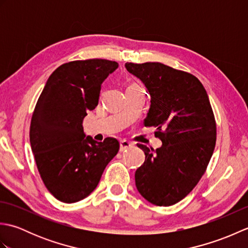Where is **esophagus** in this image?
Here are the masks:
<instances>
[{
  "label": "esophagus",
  "mask_w": 248,
  "mask_h": 248,
  "mask_svg": "<svg viewBox=\"0 0 248 248\" xmlns=\"http://www.w3.org/2000/svg\"><path fill=\"white\" fill-rule=\"evenodd\" d=\"M132 146H133V144L131 143V141H129L127 140H123L120 141V151H125Z\"/></svg>",
  "instance_id": "esophagus-1"
}]
</instances>
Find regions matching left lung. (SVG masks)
Returning <instances> with one entry per match:
<instances>
[{
    "mask_svg": "<svg viewBox=\"0 0 248 248\" xmlns=\"http://www.w3.org/2000/svg\"><path fill=\"white\" fill-rule=\"evenodd\" d=\"M150 94L145 127H155L156 150L138 146L145 162L135 171L140 194L160 207L175 204L192 191L205 171L217 141V124L208 93L191 73L161 62L124 65Z\"/></svg>",
    "mask_w": 248,
    "mask_h": 248,
    "instance_id": "1",
    "label": "left lung"
}]
</instances>
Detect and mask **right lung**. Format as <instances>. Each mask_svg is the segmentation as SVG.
<instances>
[{
  "mask_svg": "<svg viewBox=\"0 0 248 248\" xmlns=\"http://www.w3.org/2000/svg\"><path fill=\"white\" fill-rule=\"evenodd\" d=\"M118 68L108 60L75 61L60 66L46 81L31 116L30 141L46 187L62 202L87 197L101 179L119 143L86 136L83 119L98 105L101 85Z\"/></svg>",
  "mask_w": 248,
  "mask_h": 248,
  "instance_id": "add662e5",
  "label": "right lung"
}]
</instances>
